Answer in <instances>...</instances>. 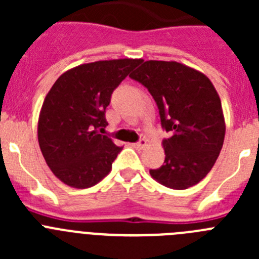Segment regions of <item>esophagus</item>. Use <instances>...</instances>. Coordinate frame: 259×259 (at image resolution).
Masks as SVG:
<instances>
[{"label": "esophagus", "mask_w": 259, "mask_h": 259, "mask_svg": "<svg viewBox=\"0 0 259 259\" xmlns=\"http://www.w3.org/2000/svg\"><path fill=\"white\" fill-rule=\"evenodd\" d=\"M145 145H146V141L144 140H140L139 141V143H136V144H134V148H136V149H144V148H145Z\"/></svg>", "instance_id": "esophagus-1"}]
</instances>
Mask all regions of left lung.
<instances>
[{"label": "left lung", "mask_w": 259, "mask_h": 259, "mask_svg": "<svg viewBox=\"0 0 259 259\" xmlns=\"http://www.w3.org/2000/svg\"><path fill=\"white\" fill-rule=\"evenodd\" d=\"M130 76L148 88L162 127L171 134L162 141L164 163L150 170L152 178L179 191L198 184L214 166L226 135L217 89L201 71L175 61H145Z\"/></svg>", "instance_id": "left-lung-1"}]
</instances>
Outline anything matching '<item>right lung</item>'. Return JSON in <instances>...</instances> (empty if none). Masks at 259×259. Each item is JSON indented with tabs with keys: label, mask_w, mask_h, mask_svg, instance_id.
Listing matches in <instances>:
<instances>
[{
	"label": "right lung",
	"mask_w": 259,
	"mask_h": 259,
	"mask_svg": "<svg viewBox=\"0 0 259 259\" xmlns=\"http://www.w3.org/2000/svg\"><path fill=\"white\" fill-rule=\"evenodd\" d=\"M140 61L76 66L63 72L48 92L38 115V145L52 172L68 187L89 188L111 171L122 148L98 134V128L107 125L105 110L113 91Z\"/></svg>",
	"instance_id": "obj_1"
}]
</instances>
